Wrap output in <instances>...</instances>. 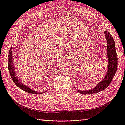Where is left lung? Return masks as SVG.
Instances as JSON below:
<instances>
[{
  "label": "left lung",
  "instance_id": "left-lung-1",
  "mask_svg": "<svg viewBox=\"0 0 125 125\" xmlns=\"http://www.w3.org/2000/svg\"><path fill=\"white\" fill-rule=\"evenodd\" d=\"M104 34L107 41L106 54L108 60V69L105 76L103 80L97 84L93 89L86 91L77 90L78 92L82 94H90L96 93L102 91L107 87L114 78L118 67V58L115 50V42L112 36L107 31H104Z\"/></svg>",
  "mask_w": 125,
  "mask_h": 125
}]
</instances>
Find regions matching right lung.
<instances>
[{
	"instance_id": "obj_1",
	"label": "right lung",
	"mask_w": 125,
	"mask_h": 125,
	"mask_svg": "<svg viewBox=\"0 0 125 125\" xmlns=\"http://www.w3.org/2000/svg\"><path fill=\"white\" fill-rule=\"evenodd\" d=\"M13 53V51H12V48H10V52H9V55H8V67L9 72H10L11 78L12 79V80H13V82H14V83L16 84V85H17V86L20 88L21 89H22V90L25 91V92H27V93H29L36 94L43 93L44 92V91L43 92H36V91L31 89L29 87H27L26 85H25L23 84L20 82L19 78H18L17 76L16 73V72H15V69H14V65H13V53Z\"/></svg>"
}]
</instances>
